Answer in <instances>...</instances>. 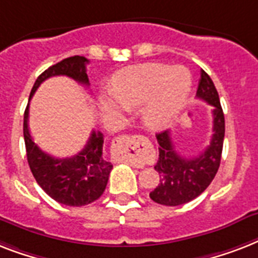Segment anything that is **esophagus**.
I'll list each match as a JSON object with an SVG mask.
<instances>
[{"label":"esophagus","mask_w":258,"mask_h":258,"mask_svg":"<svg viewBox=\"0 0 258 258\" xmlns=\"http://www.w3.org/2000/svg\"><path fill=\"white\" fill-rule=\"evenodd\" d=\"M132 142H133V137H129L126 135H122L116 139V145L119 150V156L123 161L127 164L133 165L140 168L141 166V160L139 157V153L132 148Z\"/></svg>","instance_id":"1"}]
</instances>
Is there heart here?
Instances as JSON below:
<instances>
[{"label":"heart","mask_w":258,"mask_h":258,"mask_svg":"<svg viewBox=\"0 0 258 258\" xmlns=\"http://www.w3.org/2000/svg\"><path fill=\"white\" fill-rule=\"evenodd\" d=\"M190 74L184 67L144 63L125 69L114 78L108 97L98 101L105 118L117 119L123 110L141 106V119L149 129L166 126L184 108L190 92Z\"/></svg>","instance_id":"b5f03b06"}]
</instances>
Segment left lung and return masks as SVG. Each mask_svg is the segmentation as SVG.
<instances>
[{"label": "left lung", "mask_w": 258, "mask_h": 258, "mask_svg": "<svg viewBox=\"0 0 258 258\" xmlns=\"http://www.w3.org/2000/svg\"><path fill=\"white\" fill-rule=\"evenodd\" d=\"M196 96L213 106V135L207 149L196 157L185 158L176 152L169 132L156 136L160 154L154 169L160 173V182L149 196L154 203L166 207L182 205L199 197L211 185L221 162L225 118L217 89L204 71Z\"/></svg>", "instance_id": "obj_1"}]
</instances>
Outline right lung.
Returning a JSON list of instances; mask_svg holds the SVG:
<instances>
[{"label":"right lung","mask_w":258,"mask_h":258,"mask_svg":"<svg viewBox=\"0 0 258 258\" xmlns=\"http://www.w3.org/2000/svg\"><path fill=\"white\" fill-rule=\"evenodd\" d=\"M86 63H89V59L85 57L73 55L47 68L34 82L29 101L45 80L54 76H67L73 78L78 84L89 86ZM28 122L29 104L24 114L26 156L33 176L45 193L57 203L68 207H84L100 199L108 184L109 174L113 168V165L104 158L102 133L92 132L85 148L73 157L55 158L42 152L33 141Z\"/></svg>","instance_id":"obj_1"}]
</instances>
